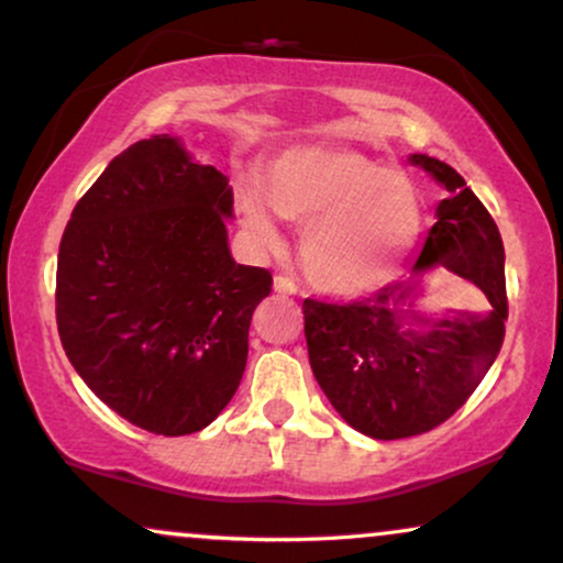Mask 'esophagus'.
Listing matches in <instances>:
<instances>
[{"label":"esophagus","mask_w":563,"mask_h":563,"mask_svg":"<svg viewBox=\"0 0 563 563\" xmlns=\"http://www.w3.org/2000/svg\"><path fill=\"white\" fill-rule=\"evenodd\" d=\"M275 290L277 294H283V296H296L299 294V286H296L294 280H290V277H275Z\"/></svg>","instance_id":"34e87169"}]
</instances>
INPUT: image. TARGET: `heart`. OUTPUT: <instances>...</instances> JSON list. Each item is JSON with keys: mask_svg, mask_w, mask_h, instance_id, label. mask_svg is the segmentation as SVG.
<instances>
[{"mask_svg": "<svg viewBox=\"0 0 563 563\" xmlns=\"http://www.w3.org/2000/svg\"><path fill=\"white\" fill-rule=\"evenodd\" d=\"M238 214L264 249L280 243L277 214L303 222L301 267L320 290L363 296L389 286L423 224L418 187L363 153L301 145L269 161L262 187H238Z\"/></svg>", "mask_w": 563, "mask_h": 563, "instance_id": "heart-1", "label": "heart"}]
</instances>
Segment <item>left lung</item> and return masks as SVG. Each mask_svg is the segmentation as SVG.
<instances>
[{"mask_svg":"<svg viewBox=\"0 0 563 563\" xmlns=\"http://www.w3.org/2000/svg\"><path fill=\"white\" fill-rule=\"evenodd\" d=\"M448 187L416 273L442 264L487 296V314H448L429 331L407 328L416 280L391 283L349 303L303 299L309 365L339 416L373 439L426 434L455 416L493 367L508 320L506 251L495 219L444 161L410 156ZM412 303V301H410Z\"/></svg>","mask_w":563,"mask_h":563,"instance_id":"8db88e82","label":"left lung"}]
</instances>
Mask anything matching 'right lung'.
<instances>
[{
	"label": "right lung",
	"instance_id": "obj_1",
	"mask_svg": "<svg viewBox=\"0 0 563 563\" xmlns=\"http://www.w3.org/2000/svg\"><path fill=\"white\" fill-rule=\"evenodd\" d=\"M228 217V177L156 134L108 164L63 232V349L102 402L151 434L206 429L243 378L273 275L232 260Z\"/></svg>",
	"mask_w": 563,
	"mask_h": 563
}]
</instances>
